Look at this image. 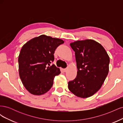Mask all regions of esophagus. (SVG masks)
I'll return each mask as SVG.
<instances>
[{
    "label": "esophagus",
    "instance_id": "34e87169",
    "mask_svg": "<svg viewBox=\"0 0 123 123\" xmlns=\"http://www.w3.org/2000/svg\"><path fill=\"white\" fill-rule=\"evenodd\" d=\"M62 70L63 71H64V72H66L67 71V68H64V69H62Z\"/></svg>",
    "mask_w": 123,
    "mask_h": 123
}]
</instances>
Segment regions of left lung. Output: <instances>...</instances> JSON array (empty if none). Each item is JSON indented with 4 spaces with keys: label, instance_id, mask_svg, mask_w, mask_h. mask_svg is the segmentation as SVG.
<instances>
[{
    "label": "left lung",
    "instance_id": "obj_1",
    "mask_svg": "<svg viewBox=\"0 0 123 123\" xmlns=\"http://www.w3.org/2000/svg\"><path fill=\"white\" fill-rule=\"evenodd\" d=\"M75 52L77 76L68 82L69 90L78 97L87 98L101 88L109 72L110 58L104 47L92 39L71 43Z\"/></svg>",
    "mask_w": 123,
    "mask_h": 123
}]
</instances>
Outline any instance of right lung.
I'll list each match as a JSON object with an SVG mask.
<instances>
[{
  "mask_svg": "<svg viewBox=\"0 0 123 123\" xmlns=\"http://www.w3.org/2000/svg\"><path fill=\"white\" fill-rule=\"evenodd\" d=\"M64 43L62 40L42 35L25 43L18 57L19 74L25 89L33 95L45 93L52 87L55 76L61 71L55 65L56 49Z\"/></svg>",
  "mask_w": 123,
  "mask_h": 123,
  "instance_id": "add662e5",
  "label": "right lung"
}]
</instances>
